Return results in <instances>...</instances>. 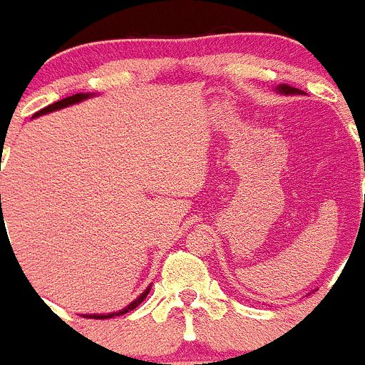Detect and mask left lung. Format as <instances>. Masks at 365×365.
I'll list each match as a JSON object with an SVG mask.
<instances>
[{
  "label": "left lung",
  "instance_id": "1",
  "mask_svg": "<svg viewBox=\"0 0 365 365\" xmlns=\"http://www.w3.org/2000/svg\"><path fill=\"white\" fill-rule=\"evenodd\" d=\"M275 90L279 93H284V96H300V93H304L302 90L293 88V86H287V85H279Z\"/></svg>",
  "mask_w": 365,
  "mask_h": 365
}]
</instances>
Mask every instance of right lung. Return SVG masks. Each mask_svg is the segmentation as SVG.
<instances>
[{
  "label": "right lung",
  "mask_w": 365,
  "mask_h": 365,
  "mask_svg": "<svg viewBox=\"0 0 365 365\" xmlns=\"http://www.w3.org/2000/svg\"><path fill=\"white\" fill-rule=\"evenodd\" d=\"M93 96H96V93H74V96H71V97H65V99H61V101H56V103L49 104V106H46L44 110L37 111V113H35L34 117H31V118H37V117H41V115H48V113H51V111L61 110V108L72 106V104H78V103H81V101H85V99H90V97H93ZM149 291H150V286L147 287V289L143 291V293L140 294V297L136 298V300H133L131 304H129V305H125L124 309H122V310H117V312H110V314H83V317H93V319H108V317L120 316V314H125V312H129V310L136 309V307H138L140 304H142L143 300H145V298H147V294H149Z\"/></svg>",
  "instance_id": "obj_1"
}]
</instances>
